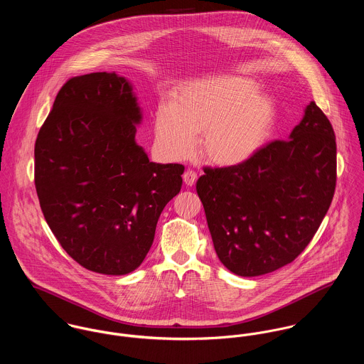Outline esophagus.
<instances>
[{"label":"esophagus","mask_w":364,"mask_h":364,"mask_svg":"<svg viewBox=\"0 0 364 364\" xmlns=\"http://www.w3.org/2000/svg\"><path fill=\"white\" fill-rule=\"evenodd\" d=\"M196 179H198V173L192 169H188L185 173H183V181L188 186H193L196 183Z\"/></svg>","instance_id":"1"}]
</instances>
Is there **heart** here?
Segmentation results:
<instances>
[{"label": "heart", "mask_w": 364, "mask_h": 364, "mask_svg": "<svg viewBox=\"0 0 364 364\" xmlns=\"http://www.w3.org/2000/svg\"><path fill=\"white\" fill-rule=\"evenodd\" d=\"M274 123L272 101L257 92L254 81L215 75L182 87L171 106H159L154 116L158 146L176 159L191 156L196 136L208 161L231 166L254 156Z\"/></svg>", "instance_id": "heart-1"}]
</instances>
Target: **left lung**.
<instances>
[{
  "label": "left lung",
  "mask_w": 364,
  "mask_h": 364,
  "mask_svg": "<svg viewBox=\"0 0 364 364\" xmlns=\"http://www.w3.org/2000/svg\"><path fill=\"white\" fill-rule=\"evenodd\" d=\"M196 182L215 254L252 277L296 259L310 244L336 186L331 122L311 102L289 140H276L240 165L210 168Z\"/></svg>",
  "instance_id": "1"
}]
</instances>
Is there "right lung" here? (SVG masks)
<instances>
[{
  "instance_id": "right-lung-1",
  "label": "right lung",
  "mask_w": 364,
  "mask_h": 364,
  "mask_svg": "<svg viewBox=\"0 0 364 364\" xmlns=\"http://www.w3.org/2000/svg\"><path fill=\"white\" fill-rule=\"evenodd\" d=\"M141 110L114 73L70 78L35 143L41 208L82 267L126 274L149 254L161 211L182 188L181 164H156L136 143Z\"/></svg>"
}]
</instances>
